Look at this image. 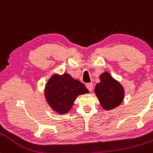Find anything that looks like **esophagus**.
<instances>
[{"label": "esophagus", "instance_id": "esophagus-1", "mask_svg": "<svg viewBox=\"0 0 153 153\" xmlns=\"http://www.w3.org/2000/svg\"><path fill=\"white\" fill-rule=\"evenodd\" d=\"M86 87H87V88L88 89L89 91H92L93 89H94V85H93V83H87Z\"/></svg>", "mask_w": 153, "mask_h": 153}]
</instances>
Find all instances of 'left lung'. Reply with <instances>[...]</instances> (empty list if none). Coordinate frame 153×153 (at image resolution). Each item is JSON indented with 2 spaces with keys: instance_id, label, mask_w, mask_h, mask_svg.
Returning a JSON list of instances; mask_svg holds the SVG:
<instances>
[{
  "instance_id": "8db88e82",
  "label": "left lung",
  "mask_w": 153,
  "mask_h": 153,
  "mask_svg": "<svg viewBox=\"0 0 153 153\" xmlns=\"http://www.w3.org/2000/svg\"><path fill=\"white\" fill-rule=\"evenodd\" d=\"M100 80L101 82L96 84L95 88V94L102 108L106 110L113 109L122 102L124 89L107 72L100 75Z\"/></svg>"
}]
</instances>
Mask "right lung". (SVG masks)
<instances>
[{
  "label": "right lung",
  "instance_id": "1",
  "mask_svg": "<svg viewBox=\"0 0 153 153\" xmlns=\"http://www.w3.org/2000/svg\"><path fill=\"white\" fill-rule=\"evenodd\" d=\"M89 93L87 88L68 73L54 75L45 87V98L52 108L60 114L71 110L79 95Z\"/></svg>",
  "mask_w": 153,
  "mask_h": 153
}]
</instances>
